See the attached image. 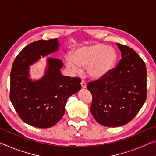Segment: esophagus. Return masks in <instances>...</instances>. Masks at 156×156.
I'll list each match as a JSON object with an SVG mask.
<instances>
[{"mask_svg":"<svg viewBox=\"0 0 156 156\" xmlns=\"http://www.w3.org/2000/svg\"><path fill=\"white\" fill-rule=\"evenodd\" d=\"M80 84H81L82 89H86L87 88V84H86V83L84 80H82Z\"/></svg>","mask_w":156,"mask_h":156,"instance_id":"esophagus-1","label":"esophagus"}]
</instances>
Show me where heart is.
<instances>
[{
    "instance_id": "obj_1",
    "label": "heart",
    "mask_w": 156,
    "mask_h": 156,
    "mask_svg": "<svg viewBox=\"0 0 156 156\" xmlns=\"http://www.w3.org/2000/svg\"><path fill=\"white\" fill-rule=\"evenodd\" d=\"M119 56L113 47L102 43H95L79 47L66 58V65L74 72L87 69L89 78L99 80L107 78L117 67Z\"/></svg>"
}]
</instances>
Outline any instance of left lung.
<instances>
[{"mask_svg": "<svg viewBox=\"0 0 156 156\" xmlns=\"http://www.w3.org/2000/svg\"><path fill=\"white\" fill-rule=\"evenodd\" d=\"M121 60L111 74L88 83L92 95L91 113L108 127L126 125L143 106L147 98V68L133 49L116 43Z\"/></svg>", "mask_w": 156, "mask_h": 156, "instance_id": "8db88e82", "label": "left lung"}]
</instances>
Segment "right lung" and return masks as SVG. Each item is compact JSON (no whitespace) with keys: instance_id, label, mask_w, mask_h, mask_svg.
<instances>
[{"instance_id":"add662e5","label":"right lung","mask_w":156,"mask_h":156,"mask_svg":"<svg viewBox=\"0 0 156 156\" xmlns=\"http://www.w3.org/2000/svg\"><path fill=\"white\" fill-rule=\"evenodd\" d=\"M58 38L41 40L25 47L15 58L10 74V100L21 119L38 128H49L62 118L67 100L81 89V80L63 76L61 60L47 58L44 75L32 79L30 67L58 51Z\"/></svg>"}]
</instances>
